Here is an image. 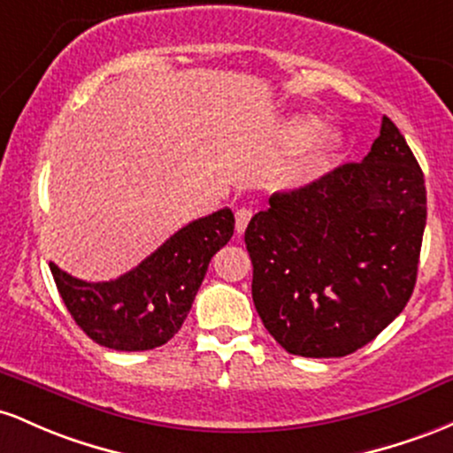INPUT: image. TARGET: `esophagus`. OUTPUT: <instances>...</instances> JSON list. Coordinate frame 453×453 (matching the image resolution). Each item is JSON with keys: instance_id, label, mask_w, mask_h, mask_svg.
I'll list each match as a JSON object with an SVG mask.
<instances>
[{"instance_id": "1", "label": "esophagus", "mask_w": 453, "mask_h": 453, "mask_svg": "<svg viewBox=\"0 0 453 453\" xmlns=\"http://www.w3.org/2000/svg\"><path fill=\"white\" fill-rule=\"evenodd\" d=\"M252 220V210H248V207H240V210L235 211V228H237V233H242L246 231V226H248V222Z\"/></svg>"}]
</instances>
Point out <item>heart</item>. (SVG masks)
I'll return each instance as SVG.
<instances>
[{"label": "heart", "instance_id": "b5f03b06", "mask_svg": "<svg viewBox=\"0 0 453 453\" xmlns=\"http://www.w3.org/2000/svg\"><path fill=\"white\" fill-rule=\"evenodd\" d=\"M314 121L306 119V117H295L293 121H288L287 130H284V143L288 147H299L306 140L309 143L299 150V154L284 166L280 175V184L287 190H297L312 184L319 177V173L323 171L325 160L332 154L334 145H336V136L332 132H319L314 134Z\"/></svg>", "mask_w": 453, "mask_h": 453}]
</instances>
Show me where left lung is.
Masks as SVG:
<instances>
[{
    "instance_id": "1",
    "label": "left lung",
    "mask_w": 453,
    "mask_h": 453,
    "mask_svg": "<svg viewBox=\"0 0 453 453\" xmlns=\"http://www.w3.org/2000/svg\"><path fill=\"white\" fill-rule=\"evenodd\" d=\"M426 184L389 117L362 162L273 192L246 228L252 299L284 350L344 357L403 312L418 280Z\"/></svg>"
}]
</instances>
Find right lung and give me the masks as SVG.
<instances>
[{
  "instance_id": "right-lung-1",
  "label": "right lung",
  "mask_w": 453,
  "mask_h": 453,
  "mask_svg": "<svg viewBox=\"0 0 453 453\" xmlns=\"http://www.w3.org/2000/svg\"><path fill=\"white\" fill-rule=\"evenodd\" d=\"M235 218L225 207L192 220L124 276L85 282L49 263L74 323L100 347L150 350L180 332L211 257L233 237Z\"/></svg>"
}]
</instances>
